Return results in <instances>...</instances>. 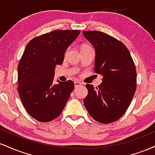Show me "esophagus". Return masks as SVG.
<instances>
[{
    "label": "esophagus",
    "instance_id": "1",
    "mask_svg": "<svg viewBox=\"0 0 155 155\" xmlns=\"http://www.w3.org/2000/svg\"><path fill=\"white\" fill-rule=\"evenodd\" d=\"M81 85H82V83H81L80 81H74V86H75V87L81 86Z\"/></svg>",
    "mask_w": 155,
    "mask_h": 155
}]
</instances>
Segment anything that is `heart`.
Listing matches in <instances>:
<instances>
[{
    "mask_svg": "<svg viewBox=\"0 0 155 155\" xmlns=\"http://www.w3.org/2000/svg\"><path fill=\"white\" fill-rule=\"evenodd\" d=\"M89 48H91V47H90L89 44H81V47H80V49H89Z\"/></svg>",
    "mask_w": 155,
    "mask_h": 155,
    "instance_id": "heart-1",
    "label": "heart"
}]
</instances>
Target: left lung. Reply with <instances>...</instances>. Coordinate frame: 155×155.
<instances>
[{
	"label": "left lung",
	"mask_w": 155,
	"mask_h": 155,
	"mask_svg": "<svg viewBox=\"0 0 155 155\" xmlns=\"http://www.w3.org/2000/svg\"><path fill=\"white\" fill-rule=\"evenodd\" d=\"M95 50V72L103 76L95 88L88 90L84 104L94 120L103 124L118 120L128 108L136 90V69L126 46L103 32L84 31Z\"/></svg>",
	"instance_id": "1"
}]
</instances>
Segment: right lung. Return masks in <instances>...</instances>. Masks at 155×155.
I'll use <instances>...</instances> for the list:
<instances>
[{"label": "right lung", "mask_w": 155, "mask_h": 155, "mask_svg": "<svg viewBox=\"0 0 155 155\" xmlns=\"http://www.w3.org/2000/svg\"><path fill=\"white\" fill-rule=\"evenodd\" d=\"M79 31H54L31 39L18 65V93L25 108L35 120L47 122L63 111L74 89L71 80L53 84L54 69L63 63L66 49Z\"/></svg>", "instance_id": "obj_1"}]
</instances>
